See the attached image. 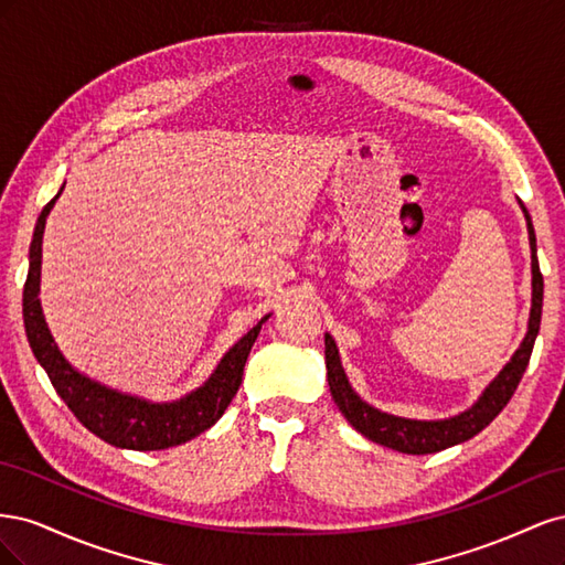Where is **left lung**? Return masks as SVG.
Instances as JSON below:
<instances>
[{
    "label": "left lung",
    "mask_w": 565,
    "mask_h": 565,
    "mask_svg": "<svg viewBox=\"0 0 565 565\" xmlns=\"http://www.w3.org/2000/svg\"><path fill=\"white\" fill-rule=\"evenodd\" d=\"M521 210L527 221V237H530V259H533V306H530V320H527V332L521 341L519 351L511 355V361L502 367V372L494 377L488 388L481 393L469 409L459 413L450 419H434V422H424V419H407V417H396L382 413V409L367 405L358 393L351 388L347 372L341 367L339 361V349L334 344V339L330 334H324V365H328V382L332 398L337 407L341 409V415L349 419L355 431H361L365 438L380 443V446H386L391 450H398L405 455H431L438 450H446L450 446H457V443H465L473 438L478 431H483L486 426L498 417L504 405L514 396V391L523 377V372L527 367L530 353H533L535 347V337L540 332V320H542V295H544V280L540 273L537 264V247H535V228L533 221H530V214L525 210V204L519 200Z\"/></svg>",
    "instance_id": "obj_1"
}]
</instances>
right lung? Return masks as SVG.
<instances>
[{
	"instance_id": "add662e5",
	"label": "right lung",
	"mask_w": 565,
	"mask_h": 565,
	"mask_svg": "<svg viewBox=\"0 0 565 565\" xmlns=\"http://www.w3.org/2000/svg\"><path fill=\"white\" fill-rule=\"evenodd\" d=\"M61 193L63 188L58 195ZM58 195L46 204L38 218L35 235H32L30 245L28 280L23 289V320L30 349L35 353L38 363L46 370L56 393L92 434H96L100 440L110 443L115 448L164 450L181 446V443L207 431L210 426L216 424V419L226 413V407L231 405L237 388H241L247 355L268 316L256 322L233 349H228V353L221 358V363L216 365L207 382L179 401L152 403L89 380L87 374L77 372L67 363L63 353L58 351L54 337H51L46 328L42 303L38 297L44 224Z\"/></svg>"
}]
</instances>
